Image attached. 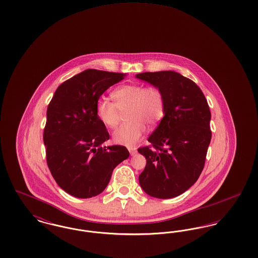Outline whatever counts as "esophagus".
Here are the masks:
<instances>
[{
    "instance_id": "esophagus-1",
    "label": "esophagus",
    "mask_w": 258,
    "mask_h": 258,
    "mask_svg": "<svg viewBox=\"0 0 258 258\" xmlns=\"http://www.w3.org/2000/svg\"><path fill=\"white\" fill-rule=\"evenodd\" d=\"M127 150H128V152H130V154H131L132 156H135V154L137 153L136 148L135 147H127Z\"/></svg>"
}]
</instances>
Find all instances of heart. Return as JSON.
<instances>
[{
    "label": "heart",
    "mask_w": 258,
    "mask_h": 258,
    "mask_svg": "<svg viewBox=\"0 0 258 258\" xmlns=\"http://www.w3.org/2000/svg\"><path fill=\"white\" fill-rule=\"evenodd\" d=\"M114 101L98 98L96 111L98 119L105 126L114 128L120 120L121 111H127V123L113 133L116 143L133 145L146 132V124L154 126L160 123L165 112V100L162 92L157 87L141 84H127L113 92Z\"/></svg>",
    "instance_id": "b5f03b06"
}]
</instances>
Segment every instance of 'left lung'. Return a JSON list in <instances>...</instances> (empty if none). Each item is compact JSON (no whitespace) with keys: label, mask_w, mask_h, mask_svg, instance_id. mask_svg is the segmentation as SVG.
<instances>
[{"label":"left lung","mask_w":258,"mask_h":258,"mask_svg":"<svg viewBox=\"0 0 258 258\" xmlns=\"http://www.w3.org/2000/svg\"><path fill=\"white\" fill-rule=\"evenodd\" d=\"M135 77L159 88L165 100L164 116L148 138L151 146L138 149L147 160L139 184L150 197H178L197 182L204 167L212 137L207 99L194 81L175 72Z\"/></svg>","instance_id":"obj_1"}]
</instances>
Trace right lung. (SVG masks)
<instances>
[{
  "instance_id": "right-lung-1",
  "label": "right lung",
  "mask_w": 258,
  "mask_h": 258,
  "mask_svg": "<svg viewBox=\"0 0 258 258\" xmlns=\"http://www.w3.org/2000/svg\"><path fill=\"white\" fill-rule=\"evenodd\" d=\"M125 75L86 70L61 83L50 101L43 133L47 165L71 196L101 194L114 168L130 156L124 146H102L109 134L96 111L100 96Z\"/></svg>"
}]
</instances>
